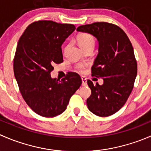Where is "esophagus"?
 Returning <instances> with one entry per match:
<instances>
[{
  "instance_id": "34e87169",
  "label": "esophagus",
  "mask_w": 151,
  "mask_h": 151,
  "mask_svg": "<svg viewBox=\"0 0 151 151\" xmlns=\"http://www.w3.org/2000/svg\"><path fill=\"white\" fill-rule=\"evenodd\" d=\"M81 79H82V82H83L82 85H83V86H85V85H87V79L85 78V77H82Z\"/></svg>"
}]
</instances>
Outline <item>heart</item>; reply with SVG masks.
Here are the masks:
<instances>
[{
    "mask_svg": "<svg viewBox=\"0 0 151 151\" xmlns=\"http://www.w3.org/2000/svg\"><path fill=\"white\" fill-rule=\"evenodd\" d=\"M77 42H78V45L80 47V48L83 49L85 47L89 46V45H93L94 39L91 34H88V33H80L77 36ZM83 68V67L82 66H78L79 70H82Z\"/></svg>",
    "mask_w": 151,
    "mask_h": 151,
    "instance_id": "obj_1",
    "label": "heart"
}]
</instances>
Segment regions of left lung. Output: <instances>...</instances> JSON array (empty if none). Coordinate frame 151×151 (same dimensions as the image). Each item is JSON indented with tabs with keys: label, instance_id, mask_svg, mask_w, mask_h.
<instances>
[{
	"label": "left lung",
	"instance_id": "left-lung-1",
	"mask_svg": "<svg viewBox=\"0 0 151 151\" xmlns=\"http://www.w3.org/2000/svg\"><path fill=\"white\" fill-rule=\"evenodd\" d=\"M77 30L91 34L99 42L91 71L93 76L102 78L104 83L94 85L90 80L87 81L91 90L87 99L88 109L100 117L113 115L127 101L137 74L132 43L122 29L108 22L81 25Z\"/></svg>",
	"mask_w": 151,
	"mask_h": 151
}]
</instances>
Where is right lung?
Segmentation results:
<instances>
[{"label":"right lung","instance_id":"right-lung-1","mask_svg":"<svg viewBox=\"0 0 151 151\" xmlns=\"http://www.w3.org/2000/svg\"><path fill=\"white\" fill-rule=\"evenodd\" d=\"M74 30L71 24L40 20L30 24L19 38L14 59V77L25 102L41 116L63 113L82 84L75 72L68 73L61 81L50 75L53 65L63 61L61 46Z\"/></svg>","mask_w":151,"mask_h":151}]
</instances>
